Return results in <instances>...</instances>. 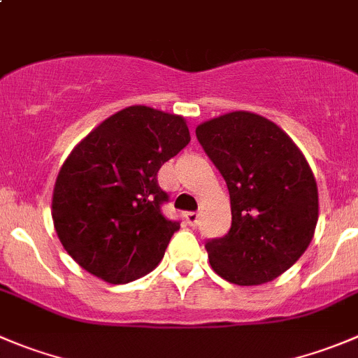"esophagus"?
<instances>
[{"label":"esophagus","mask_w":358,"mask_h":358,"mask_svg":"<svg viewBox=\"0 0 358 358\" xmlns=\"http://www.w3.org/2000/svg\"><path fill=\"white\" fill-rule=\"evenodd\" d=\"M185 220H186V223L192 224V227H196V224H199L200 216H199V213H186Z\"/></svg>","instance_id":"esophagus-1"}]
</instances>
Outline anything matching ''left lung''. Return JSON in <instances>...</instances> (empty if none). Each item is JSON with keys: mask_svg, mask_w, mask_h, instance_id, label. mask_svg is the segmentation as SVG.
I'll return each mask as SVG.
<instances>
[{"mask_svg": "<svg viewBox=\"0 0 358 358\" xmlns=\"http://www.w3.org/2000/svg\"><path fill=\"white\" fill-rule=\"evenodd\" d=\"M227 181L232 227L206 244L213 271L241 287L268 283L302 257L318 221V188L301 149L278 124L246 110L196 126Z\"/></svg>", "mask_w": 358, "mask_h": 358, "instance_id": "8db88e82", "label": "left lung"}]
</instances>
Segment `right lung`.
Wrapping results in <instances>:
<instances>
[{
  "instance_id": "add662e5",
  "label": "right lung",
  "mask_w": 358,
  "mask_h": 358,
  "mask_svg": "<svg viewBox=\"0 0 358 358\" xmlns=\"http://www.w3.org/2000/svg\"><path fill=\"white\" fill-rule=\"evenodd\" d=\"M189 138L182 115L131 105L75 145L54 185L52 221L80 267L112 285L156 268L181 227L163 216L158 170Z\"/></svg>"
}]
</instances>
